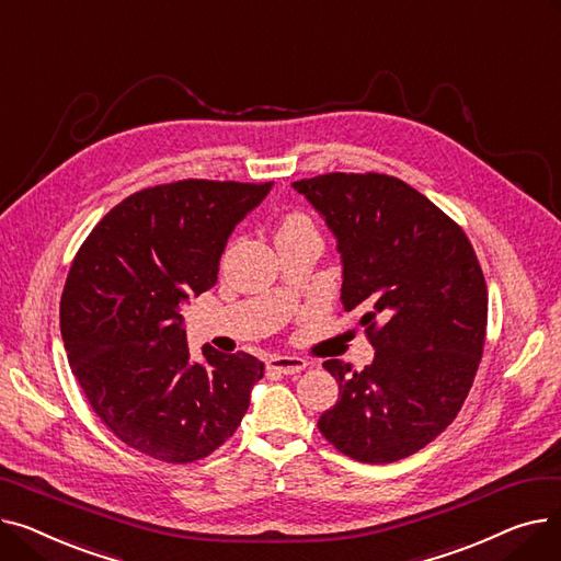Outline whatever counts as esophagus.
I'll list each match as a JSON object with an SVG mask.
<instances>
[{
  "label": "esophagus",
  "instance_id": "1",
  "mask_svg": "<svg viewBox=\"0 0 561 561\" xmlns=\"http://www.w3.org/2000/svg\"><path fill=\"white\" fill-rule=\"evenodd\" d=\"M265 364H268V370H275L279 375H296V373L307 368L305 359H300V357H286V355H275Z\"/></svg>",
  "mask_w": 561,
  "mask_h": 561
}]
</instances>
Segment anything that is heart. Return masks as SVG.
I'll list each match as a JSON object with an SVG mask.
<instances>
[{"label":"heart","mask_w":561,"mask_h":561,"mask_svg":"<svg viewBox=\"0 0 561 561\" xmlns=\"http://www.w3.org/2000/svg\"><path fill=\"white\" fill-rule=\"evenodd\" d=\"M300 225H311L305 216H300V214H290L284 222H282V227H279V231L282 229H290V227H300Z\"/></svg>","instance_id":"obj_1"}]
</instances>
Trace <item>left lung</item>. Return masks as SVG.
<instances>
[{"instance_id":"8db88e82","label":"left lung","mask_w":561,"mask_h":561,"mask_svg":"<svg viewBox=\"0 0 561 561\" xmlns=\"http://www.w3.org/2000/svg\"><path fill=\"white\" fill-rule=\"evenodd\" d=\"M341 254V305L359 311L375 359H328L339 400L318 430L343 455L391 463L444 432L473 387L486 334V284L466 233L389 174L293 182ZM380 328H376V322Z\"/></svg>"}]
</instances>
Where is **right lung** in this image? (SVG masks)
I'll use <instances>...</instances> for the list:
<instances>
[{
	"instance_id": "1",
	"label": "right lung",
	"mask_w": 561,
	"mask_h": 561,
	"mask_svg": "<svg viewBox=\"0 0 561 561\" xmlns=\"http://www.w3.org/2000/svg\"><path fill=\"white\" fill-rule=\"evenodd\" d=\"M268 184L186 180L111 209L77 252L61 298L72 375L104 425L170 463L211 455L241 425L263 362L202 347L182 309L218 282L227 241Z\"/></svg>"
}]
</instances>
